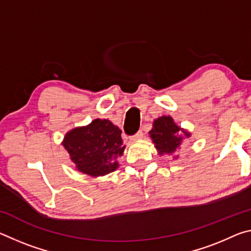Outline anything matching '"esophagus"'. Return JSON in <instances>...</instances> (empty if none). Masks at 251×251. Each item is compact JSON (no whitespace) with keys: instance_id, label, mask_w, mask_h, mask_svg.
<instances>
[{"instance_id":"obj_1","label":"esophagus","mask_w":251,"mask_h":251,"mask_svg":"<svg viewBox=\"0 0 251 251\" xmlns=\"http://www.w3.org/2000/svg\"><path fill=\"white\" fill-rule=\"evenodd\" d=\"M143 131L142 130H139L137 134H135L134 136H131L130 137V141L131 142H136V141H139V139H142L143 138Z\"/></svg>"}]
</instances>
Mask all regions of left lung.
<instances>
[{"instance_id": "obj_1", "label": "left lung", "mask_w": 251, "mask_h": 251, "mask_svg": "<svg viewBox=\"0 0 251 251\" xmlns=\"http://www.w3.org/2000/svg\"><path fill=\"white\" fill-rule=\"evenodd\" d=\"M192 133L178 126L172 116L163 115L152 122L150 137L159 156L173 155L180 148L185 138H189ZM178 158V155L173 157Z\"/></svg>"}]
</instances>
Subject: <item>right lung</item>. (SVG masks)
<instances>
[{"label":"right lung","mask_w":251,"mask_h":251,"mask_svg":"<svg viewBox=\"0 0 251 251\" xmlns=\"http://www.w3.org/2000/svg\"><path fill=\"white\" fill-rule=\"evenodd\" d=\"M122 130L108 120L96 118L86 126L67 131L63 139L76 171L92 177L105 176L120 167L117 158L123 156Z\"/></svg>","instance_id":"obj_1"}]
</instances>
